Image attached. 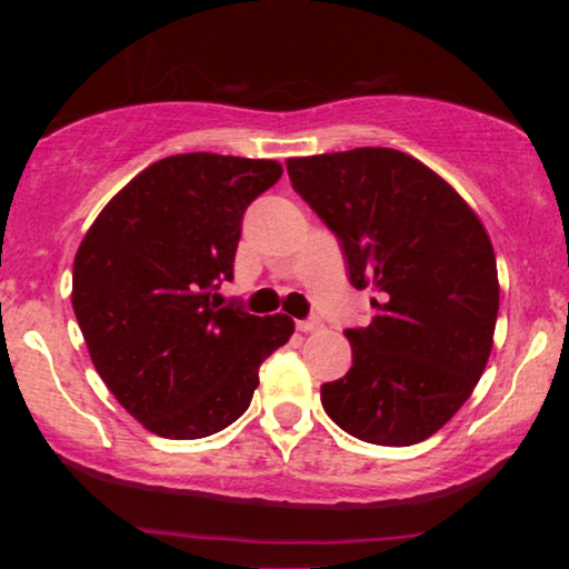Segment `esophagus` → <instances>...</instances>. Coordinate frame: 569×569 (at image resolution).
Returning <instances> with one entry per match:
<instances>
[{"instance_id": "obj_1", "label": "esophagus", "mask_w": 569, "mask_h": 569, "mask_svg": "<svg viewBox=\"0 0 569 569\" xmlns=\"http://www.w3.org/2000/svg\"><path fill=\"white\" fill-rule=\"evenodd\" d=\"M323 323L318 321V318H308V321H298V331L302 333H313V331H321Z\"/></svg>"}]
</instances>
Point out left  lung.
Returning <instances> with one entry per match:
<instances>
[{
  "label": "left lung",
  "instance_id": "obj_1",
  "mask_svg": "<svg viewBox=\"0 0 569 569\" xmlns=\"http://www.w3.org/2000/svg\"><path fill=\"white\" fill-rule=\"evenodd\" d=\"M295 191L337 232L349 282L376 316L347 329L352 368L321 386L341 430L415 446L463 407L487 368L500 282L477 212L425 162L391 147L287 160Z\"/></svg>",
  "mask_w": 569,
  "mask_h": 569
}]
</instances>
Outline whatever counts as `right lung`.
Instances as JSON below:
<instances>
[{"label": "right lung", "instance_id": "obj_1", "mask_svg": "<svg viewBox=\"0 0 569 569\" xmlns=\"http://www.w3.org/2000/svg\"><path fill=\"white\" fill-rule=\"evenodd\" d=\"M282 176L277 160L189 152L131 178L84 232L72 308L108 391L147 430L197 440L248 409L259 365L287 345L290 316L220 308L240 222Z\"/></svg>", "mask_w": 569, "mask_h": 569}]
</instances>
